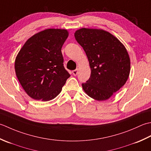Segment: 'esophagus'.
<instances>
[{"instance_id":"1","label":"esophagus","mask_w":151,"mask_h":151,"mask_svg":"<svg viewBox=\"0 0 151 151\" xmlns=\"http://www.w3.org/2000/svg\"><path fill=\"white\" fill-rule=\"evenodd\" d=\"M78 69H76V70H73L72 71V73H73V76H77V74H78Z\"/></svg>"}]
</instances>
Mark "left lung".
<instances>
[{
	"label": "left lung",
	"instance_id": "8db88e82",
	"mask_svg": "<svg viewBox=\"0 0 151 151\" xmlns=\"http://www.w3.org/2000/svg\"><path fill=\"white\" fill-rule=\"evenodd\" d=\"M74 36L87 55L91 70L83 88L94 100L109 99L126 83L130 74L127 49L115 36L102 29L82 28Z\"/></svg>",
	"mask_w": 151,
	"mask_h": 151
}]
</instances>
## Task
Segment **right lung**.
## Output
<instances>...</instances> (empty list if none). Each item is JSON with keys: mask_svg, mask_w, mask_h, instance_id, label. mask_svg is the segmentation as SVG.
Returning a JSON list of instances; mask_svg holds the SVG:
<instances>
[{"mask_svg": "<svg viewBox=\"0 0 151 151\" xmlns=\"http://www.w3.org/2000/svg\"><path fill=\"white\" fill-rule=\"evenodd\" d=\"M68 36L66 29H45L27 40L18 53L15 73L30 98L50 101L62 91L70 77L64 67L61 52Z\"/></svg>", "mask_w": 151, "mask_h": 151, "instance_id": "1", "label": "right lung"}]
</instances>
